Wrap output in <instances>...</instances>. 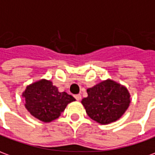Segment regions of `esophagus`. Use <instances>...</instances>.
<instances>
[{
	"label": "esophagus",
	"instance_id": "1",
	"mask_svg": "<svg viewBox=\"0 0 155 155\" xmlns=\"http://www.w3.org/2000/svg\"><path fill=\"white\" fill-rule=\"evenodd\" d=\"M74 98L76 99V101H80L81 99V96L80 94H78V95H75V96H74Z\"/></svg>",
	"mask_w": 155,
	"mask_h": 155
}]
</instances>
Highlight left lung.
I'll use <instances>...</instances> for the list:
<instances>
[{"instance_id":"1","label":"left lung","mask_w":155,"mask_h":155,"mask_svg":"<svg viewBox=\"0 0 155 155\" xmlns=\"http://www.w3.org/2000/svg\"><path fill=\"white\" fill-rule=\"evenodd\" d=\"M88 96L81 103L87 115L105 125L116 122L130 105V93L124 85L107 79L86 90Z\"/></svg>"}]
</instances>
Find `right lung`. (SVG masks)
<instances>
[{
    "instance_id": "obj_1",
    "label": "right lung",
    "mask_w": 155,
    "mask_h": 155,
    "mask_svg": "<svg viewBox=\"0 0 155 155\" xmlns=\"http://www.w3.org/2000/svg\"><path fill=\"white\" fill-rule=\"evenodd\" d=\"M25 99V107L44 123H51L59 118L67 105L75 99L66 92H59L51 81L41 79L27 85L21 94Z\"/></svg>"
}]
</instances>
